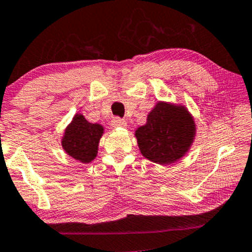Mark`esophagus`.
<instances>
[{"label": "esophagus", "mask_w": 252, "mask_h": 252, "mask_svg": "<svg viewBox=\"0 0 252 252\" xmlns=\"http://www.w3.org/2000/svg\"><path fill=\"white\" fill-rule=\"evenodd\" d=\"M112 126L114 127H119V126L126 127V120L120 119V118H114L112 120Z\"/></svg>", "instance_id": "1"}]
</instances>
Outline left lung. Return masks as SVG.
<instances>
[{"label": "left lung", "instance_id": "left-lung-1", "mask_svg": "<svg viewBox=\"0 0 252 252\" xmlns=\"http://www.w3.org/2000/svg\"><path fill=\"white\" fill-rule=\"evenodd\" d=\"M140 153L158 164L182 158L195 137V123L184 106L158 101L147 116V123L136 130Z\"/></svg>", "mask_w": 252, "mask_h": 252}]
</instances>
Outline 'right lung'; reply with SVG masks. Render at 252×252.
Returning <instances> with one entry per match:
<instances>
[{
  "instance_id": "1",
  "label": "right lung",
  "mask_w": 252,
  "mask_h": 252,
  "mask_svg": "<svg viewBox=\"0 0 252 252\" xmlns=\"http://www.w3.org/2000/svg\"><path fill=\"white\" fill-rule=\"evenodd\" d=\"M102 133V126L88 122L83 115L76 114L66 127L62 139L63 148L75 160L89 163L97 157L98 144Z\"/></svg>"
}]
</instances>
